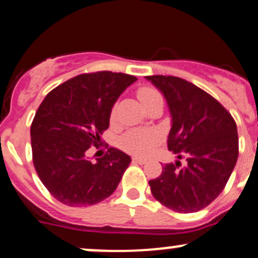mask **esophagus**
Here are the masks:
<instances>
[{"instance_id":"34e87169","label":"esophagus","mask_w":258,"mask_h":258,"mask_svg":"<svg viewBox=\"0 0 258 258\" xmlns=\"http://www.w3.org/2000/svg\"><path fill=\"white\" fill-rule=\"evenodd\" d=\"M132 162L139 163V165H145V163L147 162V160H145V158H140V157H134L132 158Z\"/></svg>"}]
</instances>
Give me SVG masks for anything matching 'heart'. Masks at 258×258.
<instances>
[{
	"instance_id": "obj_1",
	"label": "heart",
	"mask_w": 258,
	"mask_h": 258,
	"mask_svg": "<svg viewBox=\"0 0 258 258\" xmlns=\"http://www.w3.org/2000/svg\"><path fill=\"white\" fill-rule=\"evenodd\" d=\"M160 93L152 87H141L137 91V97L142 106L146 107L148 103L156 97H158ZM160 142V135L156 131H145V130H139V131H130L124 135L119 141L121 148L126 152L131 153L135 156H146L155 148V146Z\"/></svg>"
}]
</instances>
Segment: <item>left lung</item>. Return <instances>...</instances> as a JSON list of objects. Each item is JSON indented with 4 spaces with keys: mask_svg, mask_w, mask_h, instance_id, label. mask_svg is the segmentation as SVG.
Returning <instances> with one entry per match:
<instances>
[{
    "mask_svg": "<svg viewBox=\"0 0 258 258\" xmlns=\"http://www.w3.org/2000/svg\"><path fill=\"white\" fill-rule=\"evenodd\" d=\"M165 96L172 119L168 150L187 165L167 163L151 192L163 206L181 213L209 206L223 191L238 157L237 126L216 98L175 76H146Z\"/></svg>",
    "mask_w": 258,
    "mask_h": 258,
    "instance_id": "left-lung-1",
    "label": "left lung"
}]
</instances>
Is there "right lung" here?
<instances>
[{"instance_id": "obj_1", "label": "right lung", "mask_w": 258, "mask_h": 258, "mask_svg": "<svg viewBox=\"0 0 258 258\" xmlns=\"http://www.w3.org/2000/svg\"><path fill=\"white\" fill-rule=\"evenodd\" d=\"M135 76L101 71L66 81L47 93L31 124L35 170L49 194L71 207L91 206L118 186L131 157L110 147L92 162L86 151L101 142L117 98Z\"/></svg>"}]
</instances>
